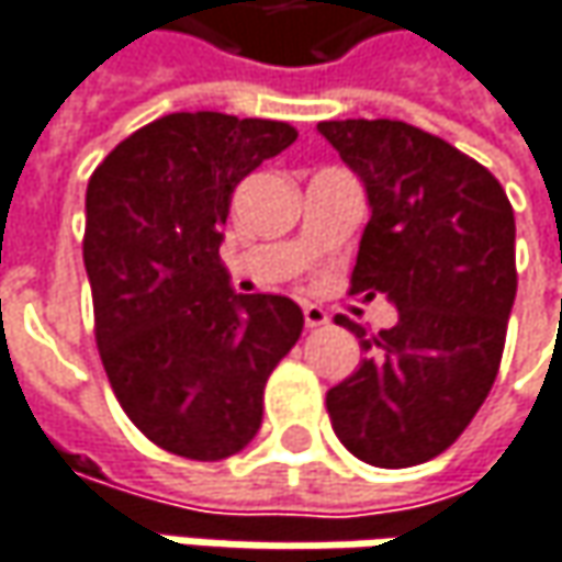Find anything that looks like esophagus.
Listing matches in <instances>:
<instances>
[{
    "instance_id": "1",
    "label": "esophagus",
    "mask_w": 562,
    "mask_h": 562,
    "mask_svg": "<svg viewBox=\"0 0 562 562\" xmlns=\"http://www.w3.org/2000/svg\"><path fill=\"white\" fill-rule=\"evenodd\" d=\"M303 323L306 329H316V326H326L329 323V313L316 303H303Z\"/></svg>"
}]
</instances>
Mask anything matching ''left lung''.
<instances>
[{"label":"left lung","instance_id":"left-lung-1","mask_svg":"<svg viewBox=\"0 0 562 562\" xmlns=\"http://www.w3.org/2000/svg\"><path fill=\"white\" fill-rule=\"evenodd\" d=\"M316 131L364 181L351 294H386L393 329L361 341V364L326 393L339 441L374 467L448 451L499 374L515 303V214L499 179L458 146L406 121H323Z\"/></svg>","mask_w":562,"mask_h":562}]
</instances>
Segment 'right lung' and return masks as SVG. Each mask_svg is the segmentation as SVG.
<instances>
[{
	"label": "right lung",
	"instance_id": "1",
	"mask_svg": "<svg viewBox=\"0 0 562 562\" xmlns=\"http://www.w3.org/2000/svg\"><path fill=\"white\" fill-rule=\"evenodd\" d=\"M297 140L284 121L166 114L89 179L82 259L111 390L143 435L188 461H223L261 425V393L303 333L297 303L236 294L221 226L236 184Z\"/></svg>",
	"mask_w": 562,
	"mask_h": 562
}]
</instances>
